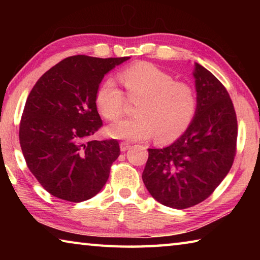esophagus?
Instances as JSON below:
<instances>
[{
  "mask_svg": "<svg viewBox=\"0 0 260 260\" xmlns=\"http://www.w3.org/2000/svg\"><path fill=\"white\" fill-rule=\"evenodd\" d=\"M129 148H131V144L128 142H121L120 143V150L122 152H125L126 150H128Z\"/></svg>",
  "mask_w": 260,
  "mask_h": 260,
  "instance_id": "34e87169",
  "label": "esophagus"
}]
</instances>
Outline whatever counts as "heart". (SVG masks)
I'll return each mask as SVG.
<instances>
[{"label": "heart", "instance_id": "1", "mask_svg": "<svg viewBox=\"0 0 260 260\" xmlns=\"http://www.w3.org/2000/svg\"><path fill=\"white\" fill-rule=\"evenodd\" d=\"M127 98L138 102L135 118L114 122L107 128L113 139L144 141L156 136L159 143L178 140L196 116L199 96L191 85L177 81L164 70L141 61L131 65L119 74ZM126 99L113 79L99 87L96 107L108 120H116L124 112Z\"/></svg>", "mask_w": 260, "mask_h": 260}]
</instances>
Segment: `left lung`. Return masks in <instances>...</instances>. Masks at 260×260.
Returning a JSON list of instances; mask_svg holds the SVG:
<instances>
[{"label": "left lung", "mask_w": 260, "mask_h": 260, "mask_svg": "<svg viewBox=\"0 0 260 260\" xmlns=\"http://www.w3.org/2000/svg\"><path fill=\"white\" fill-rule=\"evenodd\" d=\"M199 109L188 129L169 147L148 149L144 186L160 204L187 209L203 202L230 172L237 139L230 94L209 70L195 63Z\"/></svg>", "instance_id": "left-lung-1"}]
</instances>
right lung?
Segmentation results:
<instances>
[{
	"mask_svg": "<svg viewBox=\"0 0 260 260\" xmlns=\"http://www.w3.org/2000/svg\"><path fill=\"white\" fill-rule=\"evenodd\" d=\"M128 59L68 57L30 90L19 127L21 151L32 174L57 199L79 203L107 183L119 143L88 139L102 126L96 108L101 81Z\"/></svg>",
	"mask_w": 260,
	"mask_h": 260,
	"instance_id": "1",
	"label": "right lung"
}]
</instances>
